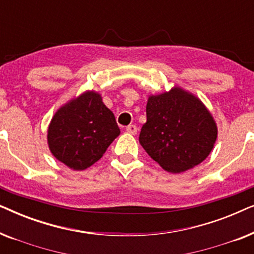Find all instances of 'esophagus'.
Instances as JSON below:
<instances>
[{"label": "esophagus", "instance_id": "esophagus-1", "mask_svg": "<svg viewBox=\"0 0 254 254\" xmlns=\"http://www.w3.org/2000/svg\"><path fill=\"white\" fill-rule=\"evenodd\" d=\"M126 131H127V133L131 134V135H135L137 133V127L135 126V125H129V126H127Z\"/></svg>", "mask_w": 254, "mask_h": 254}]
</instances>
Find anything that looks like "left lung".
<instances>
[{
    "label": "left lung",
    "mask_w": 254,
    "mask_h": 254,
    "mask_svg": "<svg viewBox=\"0 0 254 254\" xmlns=\"http://www.w3.org/2000/svg\"><path fill=\"white\" fill-rule=\"evenodd\" d=\"M217 126L209 110L180 86L149 96L147 123L138 141L165 171L180 173L202 163L213 150Z\"/></svg>",
    "instance_id": "1"
}]
</instances>
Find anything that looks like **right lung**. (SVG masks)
<instances>
[{
    "label": "right lung",
    "instance_id": "right-lung-1",
    "mask_svg": "<svg viewBox=\"0 0 254 254\" xmlns=\"http://www.w3.org/2000/svg\"><path fill=\"white\" fill-rule=\"evenodd\" d=\"M119 134L114 114L102 96L88 90L55 112L47 129V143L58 161L81 171L99 161Z\"/></svg>",
    "mask_w": 254,
    "mask_h": 254
}]
</instances>
